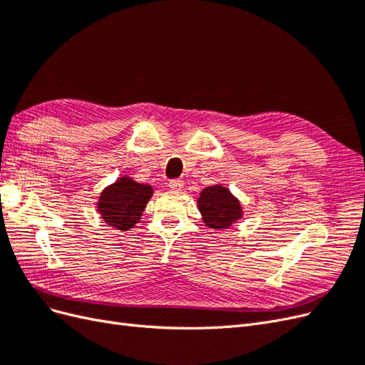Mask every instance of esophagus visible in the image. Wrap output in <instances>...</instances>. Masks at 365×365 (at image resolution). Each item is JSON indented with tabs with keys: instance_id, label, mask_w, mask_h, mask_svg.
I'll return each mask as SVG.
<instances>
[{
	"instance_id": "34e87169",
	"label": "esophagus",
	"mask_w": 365,
	"mask_h": 365,
	"mask_svg": "<svg viewBox=\"0 0 365 365\" xmlns=\"http://www.w3.org/2000/svg\"><path fill=\"white\" fill-rule=\"evenodd\" d=\"M172 190H181L184 187V181L182 180H170L168 184Z\"/></svg>"
}]
</instances>
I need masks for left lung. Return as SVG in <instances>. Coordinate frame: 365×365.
<instances>
[{"mask_svg":"<svg viewBox=\"0 0 365 365\" xmlns=\"http://www.w3.org/2000/svg\"><path fill=\"white\" fill-rule=\"evenodd\" d=\"M197 208L204 217L205 225L213 230L231 227L242 217V207L227 187L210 185L197 197Z\"/></svg>","mask_w":365,"mask_h":365,"instance_id":"1","label":"left lung"}]
</instances>
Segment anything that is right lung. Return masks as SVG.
Returning <instances> with one entry per match:
<instances>
[{
    "label": "right lung",
    "instance_id": "obj_1",
    "mask_svg": "<svg viewBox=\"0 0 365 365\" xmlns=\"http://www.w3.org/2000/svg\"><path fill=\"white\" fill-rule=\"evenodd\" d=\"M152 193L150 185L123 176L102 192L97 210L108 225L126 231L138 222Z\"/></svg>",
    "mask_w": 365,
    "mask_h": 365
}]
</instances>
